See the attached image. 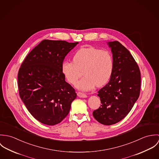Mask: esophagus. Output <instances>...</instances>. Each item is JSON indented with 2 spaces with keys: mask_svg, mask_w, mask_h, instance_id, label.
<instances>
[{
  "mask_svg": "<svg viewBox=\"0 0 159 159\" xmlns=\"http://www.w3.org/2000/svg\"><path fill=\"white\" fill-rule=\"evenodd\" d=\"M77 95H78V97H81V98H86L88 97L86 93H84L82 92H78Z\"/></svg>",
  "mask_w": 159,
  "mask_h": 159,
  "instance_id": "obj_1",
  "label": "esophagus"
}]
</instances>
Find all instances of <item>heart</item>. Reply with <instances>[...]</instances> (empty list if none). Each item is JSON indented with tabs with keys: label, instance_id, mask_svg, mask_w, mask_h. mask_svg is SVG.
I'll return each mask as SVG.
<instances>
[{
	"label": "heart",
	"instance_id": "b5f03b06",
	"mask_svg": "<svg viewBox=\"0 0 159 159\" xmlns=\"http://www.w3.org/2000/svg\"><path fill=\"white\" fill-rule=\"evenodd\" d=\"M83 70L84 77L76 84V88L83 91H91L97 85L105 84L111 78L113 70V60L111 53L94 47L82 48L73 56V62H63L61 70L65 78L75 84Z\"/></svg>",
	"mask_w": 159,
	"mask_h": 159
}]
</instances>
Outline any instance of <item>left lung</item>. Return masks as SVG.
<instances>
[{
	"label": "left lung",
	"instance_id": "8db88e82",
	"mask_svg": "<svg viewBox=\"0 0 159 159\" xmlns=\"http://www.w3.org/2000/svg\"><path fill=\"white\" fill-rule=\"evenodd\" d=\"M108 45L113 54V70L108 83L98 92L101 107L92 114L100 124L110 125L123 119L133 108L139 95L141 73L126 48L117 41Z\"/></svg>",
	"mask_w": 159,
	"mask_h": 159
}]
</instances>
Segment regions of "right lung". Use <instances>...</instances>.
Segmentation results:
<instances>
[{
	"mask_svg": "<svg viewBox=\"0 0 159 159\" xmlns=\"http://www.w3.org/2000/svg\"><path fill=\"white\" fill-rule=\"evenodd\" d=\"M77 44L44 40L29 53L19 70L20 96L29 113L42 124L60 123L76 97L75 89L65 80L61 66Z\"/></svg>",
	"mask_w": 159,
	"mask_h": 159,
	"instance_id": "right-lung-1",
	"label": "right lung"
}]
</instances>
